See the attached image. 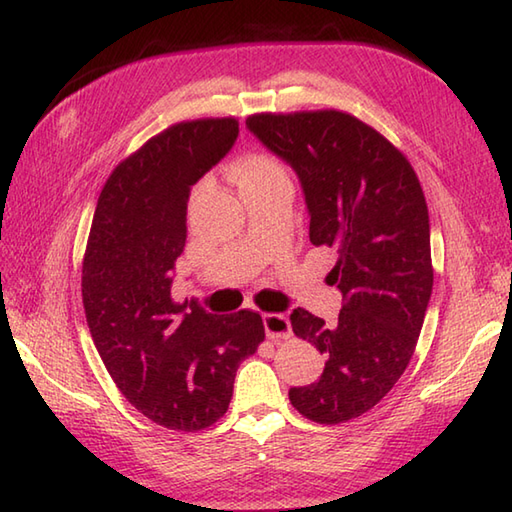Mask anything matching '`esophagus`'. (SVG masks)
<instances>
[{
  "instance_id": "1",
  "label": "esophagus",
  "mask_w": 512,
  "mask_h": 512,
  "mask_svg": "<svg viewBox=\"0 0 512 512\" xmlns=\"http://www.w3.org/2000/svg\"><path fill=\"white\" fill-rule=\"evenodd\" d=\"M264 330H266V336L270 341L290 339V334H292L290 321H288L286 314H277V312L264 314Z\"/></svg>"
}]
</instances>
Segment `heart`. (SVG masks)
Wrapping results in <instances>:
<instances>
[{"instance_id":"obj_1","label":"heart","mask_w":512,"mask_h":512,"mask_svg":"<svg viewBox=\"0 0 512 512\" xmlns=\"http://www.w3.org/2000/svg\"><path fill=\"white\" fill-rule=\"evenodd\" d=\"M233 178L237 187H255V184H266L275 180H284L286 169L277 158L270 154H248L233 167Z\"/></svg>"}]
</instances>
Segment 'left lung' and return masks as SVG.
Wrapping results in <instances>:
<instances>
[{
	"label": "left lung",
	"instance_id": "obj_1",
	"mask_svg": "<svg viewBox=\"0 0 512 512\" xmlns=\"http://www.w3.org/2000/svg\"><path fill=\"white\" fill-rule=\"evenodd\" d=\"M246 127L295 169L310 242L336 253L328 284L343 295L336 325L303 308L290 314L292 332L328 358L317 383L288 391L290 402L312 422H347L387 396L416 350L433 288L420 180L402 151L352 114H253Z\"/></svg>",
	"mask_w": 512,
	"mask_h": 512
}]
</instances>
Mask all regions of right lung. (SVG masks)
<instances>
[{
    "label": "right lung",
    "mask_w": 512,
    "mask_h": 512,
    "mask_svg": "<svg viewBox=\"0 0 512 512\" xmlns=\"http://www.w3.org/2000/svg\"><path fill=\"white\" fill-rule=\"evenodd\" d=\"M239 134L235 118L171 125L125 158L96 204L83 257V308L116 387L167 429L220 420L239 363L264 341L257 312H206L171 299L187 242V202Z\"/></svg>",
    "instance_id": "right-lung-1"
}]
</instances>
